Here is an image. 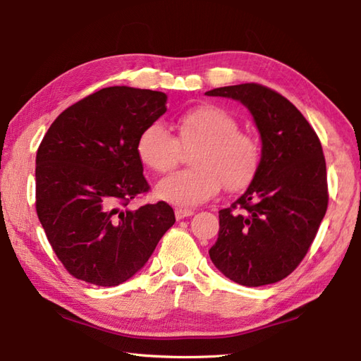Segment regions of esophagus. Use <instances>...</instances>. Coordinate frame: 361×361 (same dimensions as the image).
Instances as JSON below:
<instances>
[{
    "label": "esophagus",
    "mask_w": 361,
    "mask_h": 361,
    "mask_svg": "<svg viewBox=\"0 0 361 361\" xmlns=\"http://www.w3.org/2000/svg\"><path fill=\"white\" fill-rule=\"evenodd\" d=\"M194 209H186V208H175V217H176V220H181V219H185V217H190V216H194Z\"/></svg>",
    "instance_id": "obj_1"
}]
</instances>
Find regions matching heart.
I'll return each mask as SVG.
<instances>
[{"mask_svg":"<svg viewBox=\"0 0 361 361\" xmlns=\"http://www.w3.org/2000/svg\"><path fill=\"white\" fill-rule=\"evenodd\" d=\"M171 135L159 122L145 127L136 141L141 163L155 173H167L178 166L183 152L197 147L190 157V171L161 180L157 195L181 208L209 200L221 185L239 192L255 180L262 150L256 136L239 130V122L221 106L206 104L183 111Z\"/></svg>","mask_w":361,"mask_h":361,"instance_id":"1","label":"heart"}]
</instances>
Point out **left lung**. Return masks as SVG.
Wrapping results in <instances>:
<instances>
[{"label":"left lung","instance_id":"1","mask_svg":"<svg viewBox=\"0 0 361 361\" xmlns=\"http://www.w3.org/2000/svg\"><path fill=\"white\" fill-rule=\"evenodd\" d=\"M208 96L242 102L255 118L262 159L245 194L219 211L211 260L247 287L274 283L307 255L327 211V173L319 137L288 99L259 83L221 87Z\"/></svg>","mask_w":361,"mask_h":361}]
</instances>
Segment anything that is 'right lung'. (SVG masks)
Instances as JSON below:
<instances>
[{"label": "right lung", "mask_w": 361, "mask_h": 361, "mask_svg": "<svg viewBox=\"0 0 361 361\" xmlns=\"http://www.w3.org/2000/svg\"><path fill=\"white\" fill-rule=\"evenodd\" d=\"M166 101L161 91L102 88L68 106L46 132L35 159V209L74 278L119 286L175 224L166 202L127 209L150 189L136 141L166 113Z\"/></svg>", "instance_id": "1"}]
</instances>
